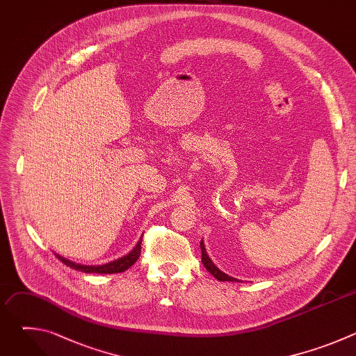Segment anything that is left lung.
<instances>
[{"label": "left lung", "instance_id": "1", "mask_svg": "<svg viewBox=\"0 0 356 356\" xmlns=\"http://www.w3.org/2000/svg\"><path fill=\"white\" fill-rule=\"evenodd\" d=\"M200 248H201V262L204 264V266H206V269L217 279V280H220V282H239L238 279H235V277H231V276H228V275H225L224 272H221L214 264H213V261L210 259V257L207 255V252H206V246H204V242H200Z\"/></svg>", "mask_w": 356, "mask_h": 356}]
</instances>
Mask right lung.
Listing matches in <instances>:
<instances>
[{"instance_id": "add662e5", "label": "right lung", "mask_w": 356, "mask_h": 356, "mask_svg": "<svg viewBox=\"0 0 356 356\" xmlns=\"http://www.w3.org/2000/svg\"><path fill=\"white\" fill-rule=\"evenodd\" d=\"M140 243H142V238L139 239V242L135 245V248L128 253V255L117 259V261H113L110 264H106V265H97V266H87V265H80V264H76V262H72L60 255H58V253H55L56 258L63 262L66 266H70L72 269H76L79 272H84V273H103V275H111V273H121V272H125L127 269H129L138 259H139V255H140Z\"/></svg>"}]
</instances>
